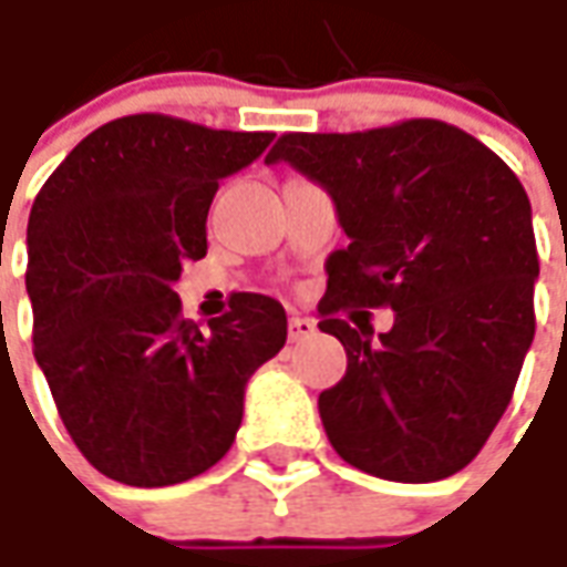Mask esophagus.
Instances as JSON below:
<instances>
[{"mask_svg": "<svg viewBox=\"0 0 567 567\" xmlns=\"http://www.w3.org/2000/svg\"><path fill=\"white\" fill-rule=\"evenodd\" d=\"M317 332V323L311 317H290V341H302L308 336H315Z\"/></svg>", "mask_w": 567, "mask_h": 567, "instance_id": "obj_1", "label": "esophagus"}]
</instances>
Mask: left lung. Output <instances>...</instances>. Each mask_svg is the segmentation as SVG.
<instances>
[{"label": "left lung", "instance_id": "obj_1", "mask_svg": "<svg viewBox=\"0 0 567 567\" xmlns=\"http://www.w3.org/2000/svg\"><path fill=\"white\" fill-rule=\"evenodd\" d=\"M265 162L292 164L336 200L348 247L327 259L317 327L348 351L320 421L351 467L436 483L467 467L509 405L534 339L532 204L476 136L436 118L284 134ZM393 307L371 341L338 317Z\"/></svg>", "mask_w": 567, "mask_h": 567}]
</instances>
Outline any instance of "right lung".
<instances>
[{
  "label": "right lung",
  "instance_id": "obj_1",
  "mask_svg": "<svg viewBox=\"0 0 567 567\" xmlns=\"http://www.w3.org/2000/svg\"><path fill=\"white\" fill-rule=\"evenodd\" d=\"M271 140L124 115L84 136L35 195V363L72 443L115 483L158 488L210 470L235 443L247 381L287 341L271 296L235 292L200 332L174 292L183 262L207 256L219 179Z\"/></svg>",
  "mask_w": 567,
  "mask_h": 567
}]
</instances>
